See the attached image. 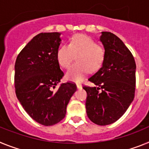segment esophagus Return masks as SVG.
I'll return each instance as SVG.
<instances>
[{"instance_id": "1", "label": "esophagus", "mask_w": 149, "mask_h": 149, "mask_svg": "<svg viewBox=\"0 0 149 149\" xmlns=\"http://www.w3.org/2000/svg\"><path fill=\"white\" fill-rule=\"evenodd\" d=\"M76 87H77V88L78 89H81L82 88V85H81V84L78 83V84H76Z\"/></svg>"}]
</instances>
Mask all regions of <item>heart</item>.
I'll list each match as a JSON object with an SVG mask.
<instances>
[{
	"mask_svg": "<svg viewBox=\"0 0 149 149\" xmlns=\"http://www.w3.org/2000/svg\"><path fill=\"white\" fill-rule=\"evenodd\" d=\"M76 56V63L66 74L67 79L79 82L85 79L89 70L100 68L105 58V49L90 37L76 34L70 40L68 45L61 46L57 52V61L63 68H68Z\"/></svg>",
	"mask_w": 149,
	"mask_h": 149,
	"instance_id": "obj_1",
	"label": "heart"
}]
</instances>
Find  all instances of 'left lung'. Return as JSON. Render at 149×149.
<instances>
[{
	"instance_id": "obj_1",
	"label": "left lung",
	"mask_w": 149,
	"mask_h": 149,
	"mask_svg": "<svg viewBox=\"0 0 149 149\" xmlns=\"http://www.w3.org/2000/svg\"><path fill=\"white\" fill-rule=\"evenodd\" d=\"M100 41L105 49V58L88 79L97 87L83 88L87 92L85 108L89 119L107 125L119 119L134 100L136 63L130 50L114 33L102 32Z\"/></svg>"
}]
</instances>
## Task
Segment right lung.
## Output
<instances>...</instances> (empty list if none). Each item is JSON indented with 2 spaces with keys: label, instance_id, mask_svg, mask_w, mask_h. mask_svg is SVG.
Instances as JSON below:
<instances>
[{
  "label": "right lung",
  "instance_id": "add662e5",
  "mask_svg": "<svg viewBox=\"0 0 149 149\" xmlns=\"http://www.w3.org/2000/svg\"><path fill=\"white\" fill-rule=\"evenodd\" d=\"M61 33H41L24 46L15 64V94L21 105L34 121L51 126L66 116L67 106L76 91L72 82L61 83L64 73L57 61Z\"/></svg>",
  "mask_w": 149,
  "mask_h": 149
}]
</instances>
